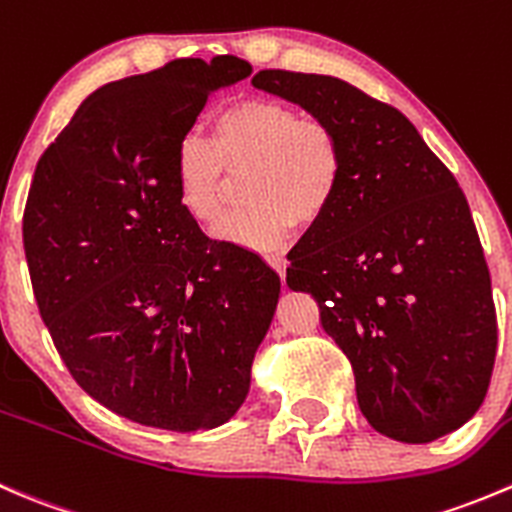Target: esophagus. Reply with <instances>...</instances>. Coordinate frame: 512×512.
Segmentation results:
<instances>
[{
	"instance_id": "34e87169",
	"label": "esophagus",
	"mask_w": 512,
	"mask_h": 512,
	"mask_svg": "<svg viewBox=\"0 0 512 512\" xmlns=\"http://www.w3.org/2000/svg\"><path fill=\"white\" fill-rule=\"evenodd\" d=\"M263 258H266L268 266H271L273 271L283 278V273H286V258H283L281 254H266Z\"/></svg>"
}]
</instances>
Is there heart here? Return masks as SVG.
Segmentation results:
<instances>
[{
	"mask_svg": "<svg viewBox=\"0 0 512 512\" xmlns=\"http://www.w3.org/2000/svg\"><path fill=\"white\" fill-rule=\"evenodd\" d=\"M244 176L246 209L219 234L249 249L281 244L296 224L328 214L346 171L341 134L328 119L298 114L268 96H244L211 121L209 141L186 136L176 146V201L191 221L214 226L224 214V169Z\"/></svg>",
	"mask_w": 512,
	"mask_h": 512,
	"instance_id": "b5f03b06",
	"label": "heart"
}]
</instances>
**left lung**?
Returning a JSON list of instances; mask_svg holds the SVG:
<instances>
[{"mask_svg": "<svg viewBox=\"0 0 512 512\" xmlns=\"http://www.w3.org/2000/svg\"><path fill=\"white\" fill-rule=\"evenodd\" d=\"M251 84L338 129L336 201L288 254L346 353L358 408L378 433L430 443L483 403L498 346L490 271L468 201L396 106L336 77L263 69Z\"/></svg>", "mask_w": 512, "mask_h": 512, "instance_id": "left-lung-1", "label": "left lung"}]
</instances>
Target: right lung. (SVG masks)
I'll return each instance as SVG.
<instances>
[{
    "label": "right lung",
    "mask_w": 512,
    "mask_h": 512,
    "mask_svg": "<svg viewBox=\"0 0 512 512\" xmlns=\"http://www.w3.org/2000/svg\"><path fill=\"white\" fill-rule=\"evenodd\" d=\"M239 57L174 59L84 99L47 146L22 236L39 316L74 381L141 426L194 433L244 403L281 281L209 239L174 191L176 146Z\"/></svg>",
    "instance_id": "1"
}]
</instances>
